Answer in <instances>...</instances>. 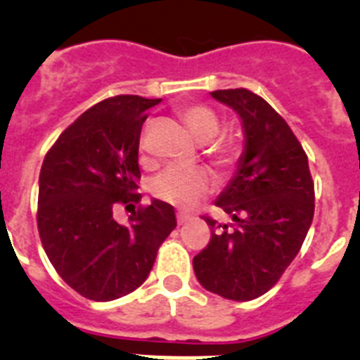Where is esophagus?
I'll return each instance as SVG.
<instances>
[{
  "label": "esophagus",
  "mask_w": 360,
  "mask_h": 360,
  "mask_svg": "<svg viewBox=\"0 0 360 360\" xmlns=\"http://www.w3.org/2000/svg\"><path fill=\"white\" fill-rule=\"evenodd\" d=\"M191 216H187V214H184V212H178L176 214V221H178V225H184V224H187V221H191Z\"/></svg>",
  "instance_id": "obj_1"
}]
</instances>
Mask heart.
Masks as SVG:
<instances>
[{
    "label": "heart",
    "instance_id": "heart-1",
    "mask_svg": "<svg viewBox=\"0 0 360 360\" xmlns=\"http://www.w3.org/2000/svg\"><path fill=\"white\" fill-rule=\"evenodd\" d=\"M180 119L186 122L191 135L198 142H209L219 131V117L211 106L202 103L186 104L178 110ZM236 155V144L227 139H216L211 142L209 157L219 167H229ZM212 189V178L205 169H169L157 178L153 186L155 196L176 207L189 209Z\"/></svg>",
    "mask_w": 360,
    "mask_h": 360
}]
</instances>
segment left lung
<instances>
[{
	"mask_svg": "<svg viewBox=\"0 0 360 360\" xmlns=\"http://www.w3.org/2000/svg\"><path fill=\"white\" fill-rule=\"evenodd\" d=\"M240 115L245 149L216 207L232 227L203 216L211 241L193 259L205 290L250 301L274 287L294 262L314 219L316 193L308 157L294 131L265 98L245 88L211 91Z\"/></svg>",
	"mask_w": 360,
	"mask_h": 360,
	"instance_id": "1",
	"label": "left lung"
}]
</instances>
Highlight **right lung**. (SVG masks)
Wrapping results in <instances>:
<instances>
[{
    "label": "right lung",
    "mask_w": 360,
    "mask_h": 360,
    "mask_svg": "<svg viewBox=\"0 0 360 360\" xmlns=\"http://www.w3.org/2000/svg\"><path fill=\"white\" fill-rule=\"evenodd\" d=\"M160 98L117 95L86 110L49 149L39 174L37 229L50 263L73 290L113 301L139 288L176 227L169 203L113 218L119 203L141 202L139 142Z\"/></svg>",
    "instance_id": "right-lung-1"
}]
</instances>
